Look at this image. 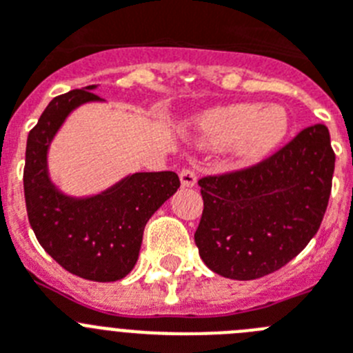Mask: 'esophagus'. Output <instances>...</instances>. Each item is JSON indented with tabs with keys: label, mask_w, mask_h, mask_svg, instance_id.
<instances>
[{
	"label": "esophagus",
	"mask_w": 353,
	"mask_h": 353,
	"mask_svg": "<svg viewBox=\"0 0 353 353\" xmlns=\"http://www.w3.org/2000/svg\"><path fill=\"white\" fill-rule=\"evenodd\" d=\"M196 171L191 170V168H182L180 170V182H182L183 187H194L196 185Z\"/></svg>",
	"instance_id": "esophagus-1"
}]
</instances>
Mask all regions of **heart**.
<instances>
[{
    "mask_svg": "<svg viewBox=\"0 0 353 353\" xmlns=\"http://www.w3.org/2000/svg\"><path fill=\"white\" fill-rule=\"evenodd\" d=\"M198 138L203 145L223 146L233 141L235 155L244 162L270 154L288 132V114L279 105L261 109L260 104L215 108L196 120Z\"/></svg>",
    "mask_w": 353,
    "mask_h": 353,
    "instance_id": "heart-1",
    "label": "heart"
}]
</instances>
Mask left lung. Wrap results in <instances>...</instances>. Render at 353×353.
Masks as SVG:
<instances>
[{
	"instance_id": "left-lung-1",
	"label": "left lung",
	"mask_w": 353,
	"mask_h": 353,
	"mask_svg": "<svg viewBox=\"0 0 353 353\" xmlns=\"http://www.w3.org/2000/svg\"><path fill=\"white\" fill-rule=\"evenodd\" d=\"M336 155L323 123L249 168L199 179V256L223 277L251 281L285 267L310 244L329 205Z\"/></svg>"
}]
</instances>
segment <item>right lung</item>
I'll use <instances>...</instances> for the list:
<instances>
[{"label": "right lung", "mask_w": 353, "mask_h": 353, "mask_svg": "<svg viewBox=\"0 0 353 353\" xmlns=\"http://www.w3.org/2000/svg\"><path fill=\"white\" fill-rule=\"evenodd\" d=\"M95 86L54 97L28 134L24 198L37 240L52 260L74 276L99 283L118 281L138 261L145 226L154 212L176 192L173 171L134 173L108 191L70 198L48 173V148L70 111L101 101Z\"/></svg>", "instance_id": "obj_1"}]
</instances>
